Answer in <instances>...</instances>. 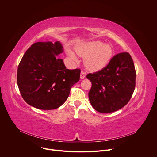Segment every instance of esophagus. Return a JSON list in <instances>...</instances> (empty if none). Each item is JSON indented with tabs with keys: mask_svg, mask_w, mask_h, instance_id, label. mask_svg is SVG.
I'll list each match as a JSON object with an SVG mask.
<instances>
[{
	"mask_svg": "<svg viewBox=\"0 0 157 157\" xmlns=\"http://www.w3.org/2000/svg\"><path fill=\"white\" fill-rule=\"evenodd\" d=\"M86 76V73L85 72L81 71V75H80V78L81 79H84Z\"/></svg>",
	"mask_w": 157,
	"mask_h": 157,
	"instance_id": "1",
	"label": "esophagus"
}]
</instances>
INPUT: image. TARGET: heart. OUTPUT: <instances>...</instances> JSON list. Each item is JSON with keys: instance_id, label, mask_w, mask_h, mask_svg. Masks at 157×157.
Here are the masks:
<instances>
[{"instance_id": "obj_1", "label": "heart", "mask_w": 157, "mask_h": 157, "mask_svg": "<svg viewBox=\"0 0 157 157\" xmlns=\"http://www.w3.org/2000/svg\"><path fill=\"white\" fill-rule=\"evenodd\" d=\"M76 53L84 58L86 68L91 71L96 72L104 68L113 57L114 51L110 44L100 41H91L77 44L75 48ZM68 56L74 61H78L75 54L67 50Z\"/></svg>"}]
</instances>
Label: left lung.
<instances>
[{
    "instance_id": "1",
    "label": "left lung",
    "mask_w": 157,
    "mask_h": 157,
    "mask_svg": "<svg viewBox=\"0 0 157 157\" xmlns=\"http://www.w3.org/2000/svg\"><path fill=\"white\" fill-rule=\"evenodd\" d=\"M136 70L128 53L115 55L106 67L86 78L92 87L89 99L101 113H110L124 107L130 101L136 87Z\"/></svg>"
}]
</instances>
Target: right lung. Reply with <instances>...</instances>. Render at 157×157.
Masks as SVG:
<instances>
[{
  "instance_id": "1",
  "label": "right lung",
  "mask_w": 157,
  "mask_h": 157,
  "mask_svg": "<svg viewBox=\"0 0 157 157\" xmlns=\"http://www.w3.org/2000/svg\"><path fill=\"white\" fill-rule=\"evenodd\" d=\"M62 44L56 41L36 42L26 51L17 70L20 94L30 105L41 110L60 107L71 87L79 80V69H66L62 59Z\"/></svg>"
}]
</instances>
